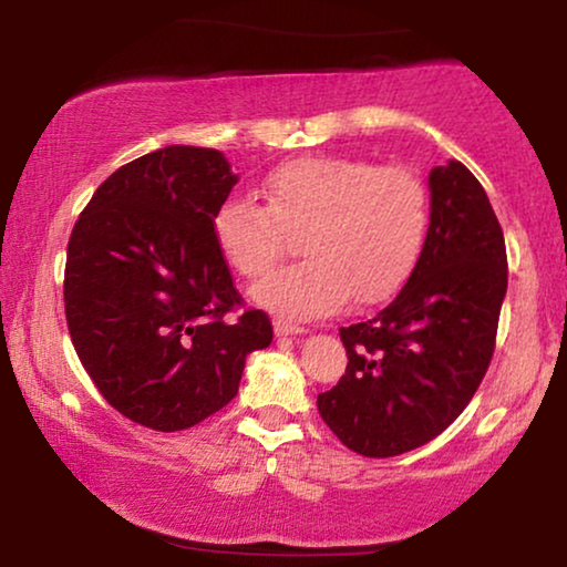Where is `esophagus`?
I'll return each instance as SVG.
<instances>
[{"instance_id": "34e87169", "label": "esophagus", "mask_w": 567, "mask_h": 567, "mask_svg": "<svg viewBox=\"0 0 567 567\" xmlns=\"http://www.w3.org/2000/svg\"><path fill=\"white\" fill-rule=\"evenodd\" d=\"M274 330H276V336H278V338L301 336V332H305V328H301V324L291 322V320H286V317H276V320H274Z\"/></svg>"}]
</instances>
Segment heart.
I'll list each match as a JSON object with an SVG mask.
<instances>
[{
    "label": "heart",
    "mask_w": 567,
    "mask_h": 567,
    "mask_svg": "<svg viewBox=\"0 0 567 567\" xmlns=\"http://www.w3.org/2000/svg\"><path fill=\"white\" fill-rule=\"evenodd\" d=\"M266 206L224 198L212 229L224 260L243 278L274 270L301 235L307 260L255 286L252 297L293 320L338 312L348 299L374 305L394 293L421 258L431 198L405 165L312 154L270 169Z\"/></svg>",
    "instance_id": "heart-1"
}]
</instances>
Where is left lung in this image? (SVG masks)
Here are the masks:
<instances>
[{
    "mask_svg": "<svg viewBox=\"0 0 567 567\" xmlns=\"http://www.w3.org/2000/svg\"><path fill=\"white\" fill-rule=\"evenodd\" d=\"M425 245L398 297L340 328L346 374L317 394L330 431L355 454L429 444L477 392L495 351L508 286L506 239L483 185L462 162L433 167Z\"/></svg>",
    "mask_w": 567,
    "mask_h": 567,
    "instance_id": "obj_1",
    "label": "left lung"
}]
</instances>
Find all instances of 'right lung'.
I'll return each instance as SVG.
<instances>
[{"instance_id":"obj_1","label":"right lung","mask_w":567,"mask_h":567,"mask_svg":"<svg viewBox=\"0 0 567 567\" xmlns=\"http://www.w3.org/2000/svg\"><path fill=\"white\" fill-rule=\"evenodd\" d=\"M235 183L221 152L165 146L115 169L69 237L74 351L100 394L146 429L206 421L237 394L247 353L274 340L214 239Z\"/></svg>"}]
</instances>
